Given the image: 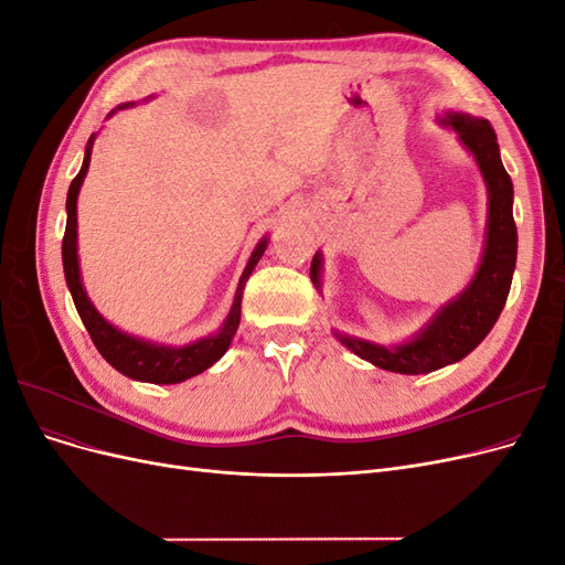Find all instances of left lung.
<instances>
[{
	"label": "left lung",
	"instance_id": "1",
	"mask_svg": "<svg viewBox=\"0 0 565 565\" xmlns=\"http://www.w3.org/2000/svg\"><path fill=\"white\" fill-rule=\"evenodd\" d=\"M440 122L457 131L459 141L467 146L481 169L488 188V228L481 266L465 292L443 306L424 324L422 332L405 344L382 347L374 341L334 332L341 344L358 358L398 374H426L469 355L498 322L516 268L519 233L514 224V185L500 158L498 134L488 119L467 113H446V119ZM320 266L322 259L316 254L311 262V280L316 287H320Z\"/></svg>",
	"mask_w": 565,
	"mask_h": 565
}]
</instances>
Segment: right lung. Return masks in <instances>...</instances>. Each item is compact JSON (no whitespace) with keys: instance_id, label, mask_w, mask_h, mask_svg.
<instances>
[{"instance_id":"obj_1","label":"right lung","mask_w":565,"mask_h":565,"mask_svg":"<svg viewBox=\"0 0 565 565\" xmlns=\"http://www.w3.org/2000/svg\"><path fill=\"white\" fill-rule=\"evenodd\" d=\"M129 106H134V104H122L115 110H122ZM92 146H94V136L87 143V152H84V162H82L79 174L73 179L71 188H67V200H65L67 221H65V235H63V270H65L67 289H71L73 301H75V309L84 322V328H87L94 347L98 349V353L104 355L117 372H122L125 377L136 380V382H150V384H179V382L191 380V377H195V374L212 367L218 358L228 351L231 341L237 332V324H241V303H243L245 282L252 276L254 266L259 264L268 241L264 237V241L254 247L249 262L241 276V285H237V289H235V299H233L231 311L216 334L198 339V341H193V344H185V347H162V344H152V341H143V339L131 337V334H125L122 330H117L115 324H110L104 316L96 311V306L89 301L87 292H84L82 278H79L77 195H79L84 177H87V172H89Z\"/></svg>"}]
</instances>
